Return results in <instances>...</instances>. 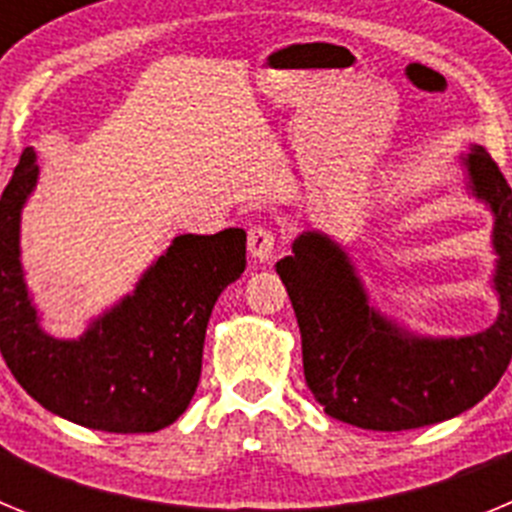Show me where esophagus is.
I'll return each mask as SVG.
<instances>
[{
  "mask_svg": "<svg viewBox=\"0 0 512 512\" xmlns=\"http://www.w3.org/2000/svg\"><path fill=\"white\" fill-rule=\"evenodd\" d=\"M274 246H277V233L271 225H253L248 230V253L256 261H269L274 256Z\"/></svg>",
  "mask_w": 512,
  "mask_h": 512,
  "instance_id": "1",
  "label": "esophagus"
}]
</instances>
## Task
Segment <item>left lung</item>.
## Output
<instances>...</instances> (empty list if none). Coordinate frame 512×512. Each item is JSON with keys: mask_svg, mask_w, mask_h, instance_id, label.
Instances as JSON below:
<instances>
[{"mask_svg": "<svg viewBox=\"0 0 512 512\" xmlns=\"http://www.w3.org/2000/svg\"><path fill=\"white\" fill-rule=\"evenodd\" d=\"M464 164L479 200L495 212V325L467 338L410 336L369 307L346 253L320 233L277 261L302 333L307 387L330 418L366 431H410L474 408L512 359V189L490 153Z\"/></svg>", "mask_w": 512, "mask_h": 512, "instance_id": "8db88e82", "label": "left lung"}]
</instances>
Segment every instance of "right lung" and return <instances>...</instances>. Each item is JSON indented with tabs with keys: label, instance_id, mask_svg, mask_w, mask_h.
<instances>
[{
	"label": "right lung",
	"instance_id": "obj_1",
	"mask_svg": "<svg viewBox=\"0 0 512 512\" xmlns=\"http://www.w3.org/2000/svg\"><path fill=\"white\" fill-rule=\"evenodd\" d=\"M38 179L25 148L0 200V351L27 395L66 420L107 433H153L187 410L217 297L246 269V230L179 235L133 295L79 341L38 325L20 266V210Z\"/></svg>",
	"mask_w": 512,
	"mask_h": 512
}]
</instances>
